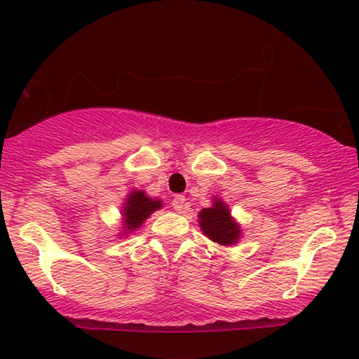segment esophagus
<instances>
[{
	"instance_id": "esophagus-1",
	"label": "esophagus",
	"mask_w": 359,
	"mask_h": 359,
	"mask_svg": "<svg viewBox=\"0 0 359 359\" xmlns=\"http://www.w3.org/2000/svg\"><path fill=\"white\" fill-rule=\"evenodd\" d=\"M172 208H174L177 212L184 211V209H185V197L184 196H175L174 199H172Z\"/></svg>"
}]
</instances>
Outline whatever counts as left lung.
Instances as JSON below:
<instances>
[{
	"label": "left lung",
	"instance_id": "1",
	"mask_svg": "<svg viewBox=\"0 0 359 359\" xmlns=\"http://www.w3.org/2000/svg\"><path fill=\"white\" fill-rule=\"evenodd\" d=\"M199 224L209 240L219 243V245H233L240 236V226L229 216L228 208L216 201L212 208L203 209L199 214Z\"/></svg>",
	"mask_w": 359,
	"mask_h": 359
}]
</instances>
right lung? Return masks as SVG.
<instances>
[{
  "label": "right lung",
  "instance_id": "obj_1",
  "mask_svg": "<svg viewBox=\"0 0 359 359\" xmlns=\"http://www.w3.org/2000/svg\"><path fill=\"white\" fill-rule=\"evenodd\" d=\"M126 201L128 203L123 208V214H125V229H128V231H133V229L140 228L151 212L162 208L160 201L150 199L142 191L131 192Z\"/></svg>",
  "mask_w": 359,
  "mask_h": 359
}]
</instances>
